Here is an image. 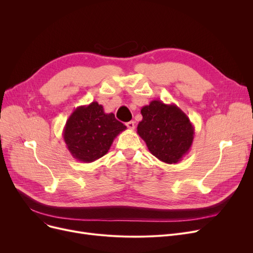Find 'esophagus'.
<instances>
[{"label":"esophagus","instance_id":"1","mask_svg":"<svg viewBox=\"0 0 253 253\" xmlns=\"http://www.w3.org/2000/svg\"><path fill=\"white\" fill-rule=\"evenodd\" d=\"M126 126H127V127H128V129H130V130H133V129L135 128V124H134V122H133V121L127 122V123H126Z\"/></svg>","mask_w":253,"mask_h":253}]
</instances>
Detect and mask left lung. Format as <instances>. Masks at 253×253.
I'll list each match as a JSON object with an SVG mask.
<instances>
[{
  "label": "left lung",
  "instance_id": "obj_1",
  "mask_svg": "<svg viewBox=\"0 0 253 253\" xmlns=\"http://www.w3.org/2000/svg\"><path fill=\"white\" fill-rule=\"evenodd\" d=\"M140 113L142 120L137 125V133L152 155L166 164L181 161L195 135L189 117L174 103L166 104L161 100L142 106Z\"/></svg>",
  "mask_w": 253,
  "mask_h": 253
}]
</instances>
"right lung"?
I'll list each match as a JSON object with an SVG mask.
<instances>
[{"mask_svg": "<svg viewBox=\"0 0 253 253\" xmlns=\"http://www.w3.org/2000/svg\"><path fill=\"white\" fill-rule=\"evenodd\" d=\"M126 129L113 113H104L97 101L81 105L72 113L63 128V139L71 155L80 162L91 163L104 156L114 139Z\"/></svg>", "mask_w": 253, "mask_h": 253, "instance_id": "1", "label": "right lung"}]
</instances>
